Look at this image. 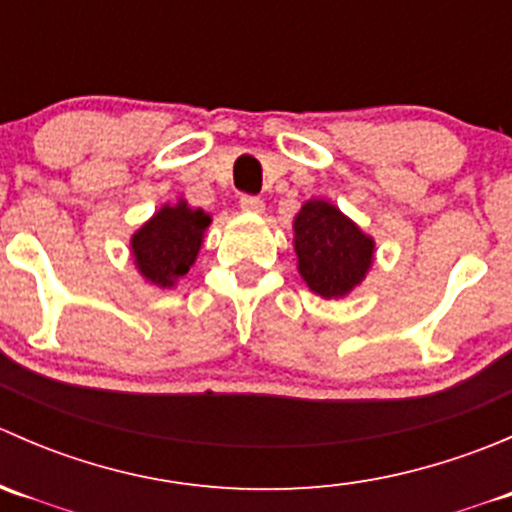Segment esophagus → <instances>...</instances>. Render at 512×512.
<instances>
[{
  "label": "esophagus",
  "instance_id": "obj_1",
  "mask_svg": "<svg viewBox=\"0 0 512 512\" xmlns=\"http://www.w3.org/2000/svg\"><path fill=\"white\" fill-rule=\"evenodd\" d=\"M240 208L245 210V213L260 215L262 210H265V203H262L260 198H255V195H242V198H240Z\"/></svg>",
  "mask_w": 512,
  "mask_h": 512
}]
</instances>
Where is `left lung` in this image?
<instances>
[{
  "instance_id": "left-lung-1",
  "label": "left lung",
  "mask_w": 512,
  "mask_h": 512,
  "mask_svg": "<svg viewBox=\"0 0 512 512\" xmlns=\"http://www.w3.org/2000/svg\"><path fill=\"white\" fill-rule=\"evenodd\" d=\"M297 270L314 294L347 297L374 262V240L327 200H307L294 218Z\"/></svg>"
}]
</instances>
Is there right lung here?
I'll return each instance as SVG.
<instances>
[{
  "label": "right lung",
  "mask_w": 512,
  "mask_h": 512,
  "mask_svg": "<svg viewBox=\"0 0 512 512\" xmlns=\"http://www.w3.org/2000/svg\"><path fill=\"white\" fill-rule=\"evenodd\" d=\"M210 215L190 208L185 200L178 205H163L146 225L131 237L133 262L146 282L156 287H173L193 267Z\"/></svg>",
  "instance_id": "add662e5"
}]
</instances>
